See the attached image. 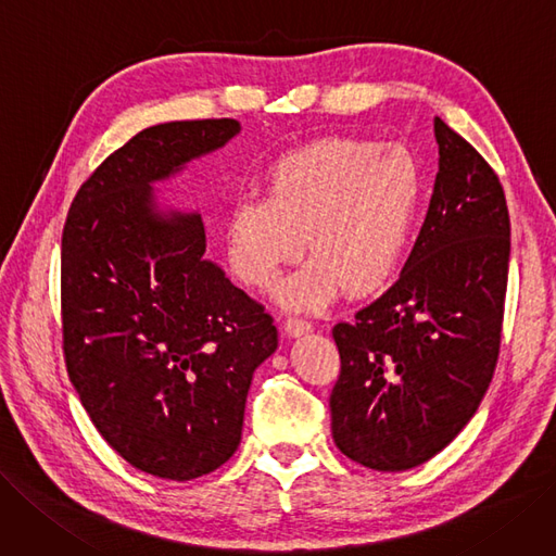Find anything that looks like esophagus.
<instances>
[{
  "mask_svg": "<svg viewBox=\"0 0 556 556\" xmlns=\"http://www.w3.org/2000/svg\"><path fill=\"white\" fill-rule=\"evenodd\" d=\"M283 330L289 337H302L306 332H312V323L304 320V318H289L283 323Z\"/></svg>",
  "mask_w": 556,
  "mask_h": 556,
  "instance_id": "esophagus-1",
  "label": "esophagus"
}]
</instances>
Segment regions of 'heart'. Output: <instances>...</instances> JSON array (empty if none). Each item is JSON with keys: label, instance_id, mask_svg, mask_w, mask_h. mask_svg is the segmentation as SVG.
<instances>
[{"label": "heart", "instance_id": "heart-1", "mask_svg": "<svg viewBox=\"0 0 556 556\" xmlns=\"http://www.w3.org/2000/svg\"><path fill=\"white\" fill-rule=\"evenodd\" d=\"M426 172L405 147L323 137L277 162L267 199H242L226 217V258L240 283L270 291L306 250L314 261L277 298L323 309L343 289L364 298L392 283L413 247Z\"/></svg>", "mask_w": 556, "mask_h": 556}]
</instances>
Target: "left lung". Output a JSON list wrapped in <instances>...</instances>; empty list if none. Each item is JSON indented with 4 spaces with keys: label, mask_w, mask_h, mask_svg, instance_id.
<instances>
[{
    "label": "left lung",
    "mask_w": 556,
    "mask_h": 556,
    "mask_svg": "<svg viewBox=\"0 0 556 556\" xmlns=\"http://www.w3.org/2000/svg\"><path fill=\"white\" fill-rule=\"evenodd\" d=\"M440 169L401 277L337 323L332 438L378 471L413 469L475 417L495 374L510 219L497 174L435 116Z\"/></svg>",
    "instance_id": "8db88e82"
}]
</instances>
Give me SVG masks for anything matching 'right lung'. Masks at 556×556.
Masks as SVG:
<instances>
[{
  "label": "right lung",
  "mask_w": 556,
  "mask_h": 556,
  "mask_svg": "<svg viewBox=\"0 0 556 556\" xmlns=\"http://www.w3.org/2000/svg\"><path fill=\"white\" fill-rule=\"evenodd\" d=\"M238 132L236 118L141 130L81 182L61 236L71 382L116 454L169 481L236 454L252 376L279 341L263 304L203 256L201 215L160 211L153 192Z\"/></svg>",
  "instance_id": "right-lung-1"
}]
</instances>
